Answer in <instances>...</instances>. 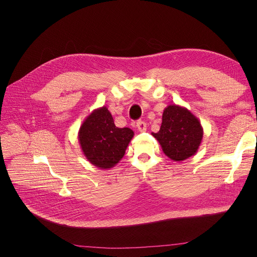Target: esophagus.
I'll return each mask as SVG.
<instances>
[{"instance_id": "1", "label": "esophagus", "mask_w": 257, "mask_h": 257, "mask_svg": "<svg viewBox=\"0 0 257 257\" xmlns=\"http://www.w3.org/2000/svg\"><path fill=\"white\" fill-rule=\"evenodd\" d=\"M136 126H137V128H138L139 132H145V131H147V123L144 122V121H137Z\"/></svg>"}]
</instances>
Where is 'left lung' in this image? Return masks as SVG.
Returning a JSON list of instances; mask_svg holds the SVG:
<instances>
[{"instance_id":"left-lung-1","label":"left lung","mask_w":257,"mask_h":257,"mask_svg":"<svg viewBox=\"0 0 257 257\" xmlns=\"http://www.w3.org/2000/svg\"><path fill=\"white\" fill-rule=\"evenodd\" d=\"M152 135L170 160L181 162L197 152L204 131L199 120L190 110L174 104L165 108L161 128Z\"/></svg>"}]
</instances>
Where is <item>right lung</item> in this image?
Wrapping results in <instances>:
<instances>
[{
	"instance_id": "add662e5",
	"label": "right lung",
	"mask_w": 257,
	"mask_h": 257,
	"mask_svg": "<svg viewBox=\"0 0 257 257\" xmlns=\"http://www.w3.org/2000/svg\"><path fill=\"white\" fill-rule=\"evenodd\" d=\"M134 136L128 127H116L107 108L100 107L87 116L80 126L78 139L87 160L94 166L108 169L118 164Z\"/></svg>"
}]
</instances>
